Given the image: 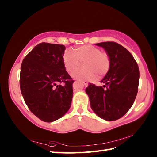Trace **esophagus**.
Listing matches in <instances>:
<instances>
[{"mask_svg":"<svg viewBox=\"0 0 157 157\" xmlns=\"http://www.w3.org/2000/svg\"><path fill=\"white\" fill-rule=\"evenodd\" d=\"M82 84H83V85H84V86H88V82H84V81H82Z\"/></svg>","mask_w":157,"mask_h":157,"instance_id":"1","label":"esophagus"}]
</instances>
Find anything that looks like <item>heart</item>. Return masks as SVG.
Returning <instances> with one entry per match:
<instances>
[{
    "instance_id": "heart-1",
    "label": "heart",
    "mask_w": 157,
    "mask_h": 157,
    "mask_svg": "<svg viewBox=\"0 0 157 157\" xmlns=\"http://www.w3.org/2000/svg\"><path fill=\"white\" fill-rule=\"evenodd\" d=\"M83 62V68L72 73L74 78L82 80H93L98 77L102 78L108 73L111 67V59L107 52L99 48L84 45L76 48L73 52L67 50L63 53V63L69 73L78 68Z\"/></svg>"
}]
</instances>
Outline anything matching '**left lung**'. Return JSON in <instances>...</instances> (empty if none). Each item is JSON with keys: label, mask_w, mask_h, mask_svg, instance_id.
I'll list each match as a JSON object with an SVG mask.
<instances>
[{"label": "left lung", "mask_w": 157, "mask_h": 157, "mask_svg": "<svg viewBox=\"0 0 157 157\" xmlns=\"http://www.w3.org/2000/svg\"><path fill=\"white\" fill-rule=\"evenodd\" d=\"M102 47L111 59L108 73L97 86L90 83L86 88L93 111L108 121L125 115L136 99L139 82V69L134 57L125 48L114 41L95 44Z\"/></svg>", "instance_id": "left-lung-1"}]
</instances>
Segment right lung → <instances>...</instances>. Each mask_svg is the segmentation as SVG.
Returning <instances> with one entry per match:
<instances>
[{
  "label": "right lung",
  "mask_w": 157,
  "mask_h": 157,
  "mask_svg": "<svg viewBox=\"0 0 157 157\" xmlns=\"http://www.w3.org/2000/svg\"><path fill=\"white\" fill-rule=\"evenodd\" d=\"M65 49L63 45L43 42L21 63L20 89L23 99L31 112L46 123L62 118L71 106L74 81L63 63Z\"/></svg>",
  "instance_id": "1"
}]
</instances>
